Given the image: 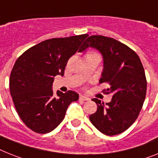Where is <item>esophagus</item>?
<instances>
[{
	"instance_id": "34e87169",
	"label": "esophagus",
	"mask_w": 158,
	"mask_h": 158,
	"mask_svg": "<svg viewBox=\"0 0 158 158\" xmlns=\"http://www.w3.org/2000/svg\"><path fill=\"white\" fill-rule=\"evenodd\" d=\"M80 100H81V101H89V98L88 97H86V96H85V95H81Z\"/></svg>"
}]
</instances>
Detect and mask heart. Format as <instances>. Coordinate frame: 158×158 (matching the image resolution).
Returning a JSON list of instances; mask_svg holds the SVG:
<instances>
[{"mask_svg": "<svg viewBox=\"0 0 158 158\" xmlns=\"http://www.w3.org/2000/svg\"><path fill=\"white\" fill-rule=\"evenodd\" d=\"M88 54H95V53L93 52H89Z\"/></svg>", "mask_w": 158, "mask_h": 158, "instance_id": "b5f03b06", "label": "heart"}]
</instances>
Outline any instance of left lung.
I'll use <instances>...</instances> for the list:
<instances>
[{"instance_id":"1","label":"left lung","mask_w":158,"mask_h":158,"mask_svg":"<svg viewBox=\"0 0 158 158\" xmlns=\"http://www.w3.org/2000/svg\"><path fill=\"white\" fill-rule=\"evenodd\" d=\"M89 47L98 49L103 56L99 83H107L110 86L104 89L103 93L112 94L111 101L106 104L94 98L98 109L89 115V120L102 133L118 135L135 122L143 106L147 90L144 67L132 49L112 38L89 36L79 52Z\"/></svg>"}]
</instances>
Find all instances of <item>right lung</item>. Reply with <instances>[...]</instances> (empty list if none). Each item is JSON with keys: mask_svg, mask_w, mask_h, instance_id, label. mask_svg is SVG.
I'll return each mask as SVG.
<instances>
[{"mask_svg": "<svg viewBox=\"0 0 158 158\" xmlns=\"http://www.w3.org/2000/svg\"><path fill=\"white\" fill-rule=\"evenodd\" d=\"M88 36L87 34L47 40L17 59L10 77V90L18 115L27 127L46 134L63 121L67 108L79 95L74 91H57L52 82L64 76L68 60Z\"/></svg>", "mask_w": 158, "mask_h": 158, "instance_id": "1", "label": "right lung"}]
</instances>
